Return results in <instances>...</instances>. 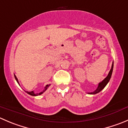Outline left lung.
I'll return each instance as SVG.
<instances>
[{
	"instance_id": "1",
	"label": "left lung",
	"mask_w": 128,
	"mask_h": 128,
	"mask_svg": "<svg viewBox=\"0 0 128 128\" xmlns=\"http://www.w3.org/2000/svg\"><path fill=\"white\" fill-rule=\"evenodd\" d=\"M113 66H114L113 65V62H112V66H111V70H110V72H109L108 75L107 76V77H106V78H105V79H104V80H102V81H101V82L99 83L97 89H96V90H94V92H88V94H97V93L100 92V91H101V90H102V89H103L104 88H105V86H106L107 85V84L109 82V81H110V79H111V75H112V70H113Z\"/></svg>"
}]
</instances>
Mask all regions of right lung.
Here are the masks:
<instances>
[{"instance_id":"right-lung-1","label":"right lung","mask_w":128,"mask_h":128,"mask_svg":"<svg viewBox=\"0 0 128 128\" xmlns=\"http://www.w3.org/2000/svg\"><path fill=\"white\" fill-rule=\"evenodd\" d=\"M14 77H15V79H16V80H17V82H18V84H19V83H18V79H17V77L16 76V75H14ZM50 84H48V85H46V87H45V88H44V90H43V91H42V92H39V93H34V92L33 91H30V92H28V91H26V92L27 93V94H30V95H31V96H39V95H40V94H42L43 92H44L46 91V90H47V89H48V88H49V86H50Z\"/></svg>"}]
</instances>
